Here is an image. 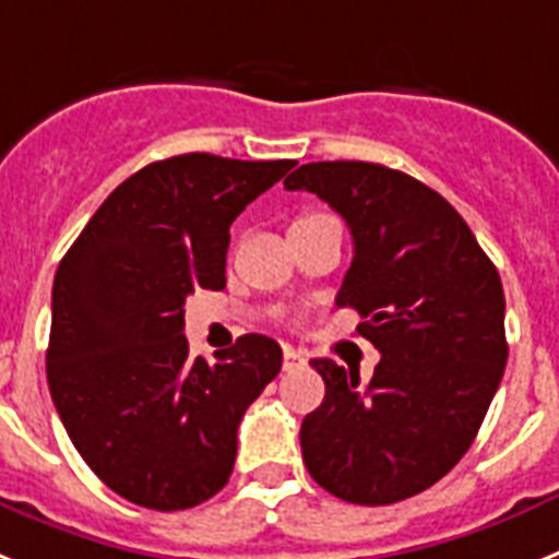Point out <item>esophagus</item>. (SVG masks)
Segmentation results:
<instances>
[{
  "label": "esophagus",
  "mask_w": 559,
  "mask_h": 559,
  "mask_svg": "<svg viewBox=\"0 0 559 559\" xmlns=\"http://www.w3.org/2000/svg\"><path fill=\"white\" fill-rule=\"evenodd\" d=\"M304 362H307V352H300V348H293V346L284 348V368H286V371H293V368L304 366Z\"/></svg>",
  "instance_id": "1"
}]
</instances>
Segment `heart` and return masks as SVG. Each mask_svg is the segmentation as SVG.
<instances>
[{
    "instance_id": "b5f03b06",
    "label": "heart",
    "mask_w": 559,
    "mask_h": 559,
    "mask_svg": "<svg viewBox=\"0 0 559 559\" xmlns=\"http://www.w3.org/2000/svg\"><path fill=\"white\" fill-rule=\"evenodd\" d=\"M312 216H320V213H309V216H300V219H312Z\"/></svg>"
}]
</instances>
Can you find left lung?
Listing matches in <instances>:
<instances>
[{
  "label": "left lung",
  "instance_id": "1",
  "mask_svg": "<svg viewBox=\"0 0 559 559\" xmlns=\"http://www.w3.org/2000/svg\"><path fill=\"white\" fill-rule=\"evenodd\" d=\"M284 186L346 219L354 259L334 304L382 354L368 382L312 360L326 396L300 425L304 464L348 503L405 501L459 464L501 385V275L448 199L394 168L307 163Z\"/></svg>",
  "mask_w": 559,
  "mask_h": 559
}]
</instances>
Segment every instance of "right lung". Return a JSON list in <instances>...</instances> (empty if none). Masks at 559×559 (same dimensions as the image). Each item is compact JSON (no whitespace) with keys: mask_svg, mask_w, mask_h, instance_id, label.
<instances>
[{"mask_svg":"<svg viewBox=\"0 0 559 559\" xmlns=\"http://www.w3.org/2000/svg\"><path fill=\"white\" fill-rule=\"evenodd\" d=\"M293 165L199 152L145 165L58 264L50 394L81 459L126 501L177 512L230 478L241 416L284 354L245 334L213 366L191 357L186 300L225 286L233 219Z\"/></svg>","mask_w":559,"mask_h":559,"instance_id":"1","label":"right lung"}]
</instances>
